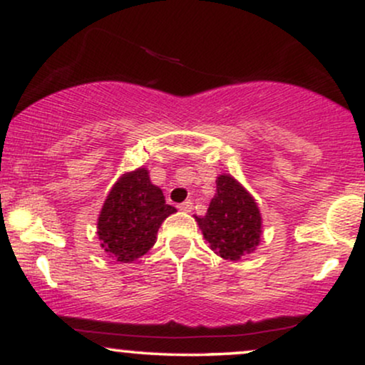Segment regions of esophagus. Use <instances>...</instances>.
Wrapping results in <instances>:
<instances>
[{"instance_id":"34e87169","label":"esophagus","mask_w":365,"mask_h":365,"mask_svg":"<svg viewBox=\"0 0 365 365\" xmlns=\"http://www.w3.org/2000/svg\"><path fill=\"white\" fill-rule=\"evenodd\" d=\"M178 209L182 210V212H192V202L190 200L182 202V204L178 205Z\"/></svg>"}]
</instances>
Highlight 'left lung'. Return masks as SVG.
Segmentation results:
<instances>
[{
  "label": "left lung",
  "instance_id": "left-lung-1",
  "mask_svg": "<svg viewBox=\"0 0 365 365\" xmlns=\"http://www.w3.org/2000/svg\"><path fill=\"white\" fill-rule=\"evenodd\" d=\"M210 250L238 262L260 245L262 214L257 200L230 173L219 175L205 216H194Z\"/></svg>",
  "mask_w": 365,
  "mask_h": 365
}]
</instances>
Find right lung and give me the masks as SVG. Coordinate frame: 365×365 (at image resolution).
<instances>
[{"instance_id":"obj_1","label":"right lung","mask_w":365,"mask_h":365,"mask_svg":"<svg viewBox=\"0 0 365 365\" xmlns=\"http://www.w3.org/2000/svg\"><path fill=\"white\" fill-rule=\"evenodd\" d=\"M177 212L146 168L120 175L105 199L96 222L100 247L120 263H133L155 247L160 226Z\"/></svg>"}]
</instances>
